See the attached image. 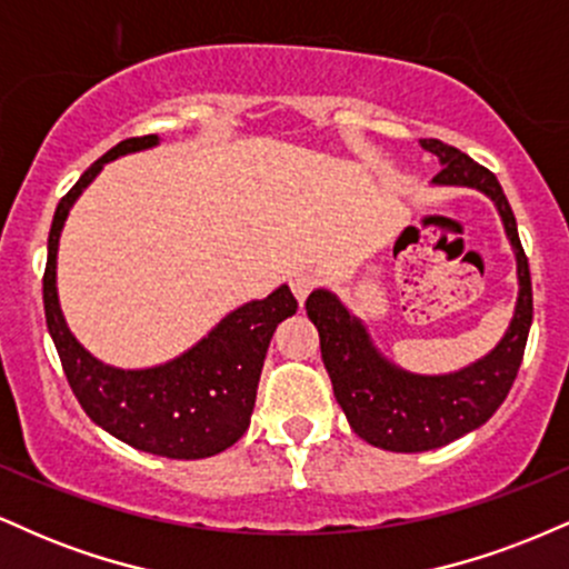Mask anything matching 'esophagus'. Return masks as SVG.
I'll return each mask as SVG.
<instances>
[{"instance_id": "obj_1", "label": "esophagus", "mask_w": 569, "mask_h": 569, "mask_svg": "<svg viewBox=\"0 0 569 569\" xmlns=\"http://www.w3.org/2000/svg\"><path fill=\"white\" fill-rule=\"evenodd\" d=\"M316 283H318V278H316V272H312V270H297V272H293V276L289 278V286H291L293 297L299 299V305L305 302L307 293L316 289Z\"/></svg>"}]
</instances>
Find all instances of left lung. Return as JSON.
Wrapping results in <instances>:
<instances>
[{"instance_id": "obj_1", "label": "left lung", "mask_w": 569, "mask_h": 569, "mask_svg": "<svg viewBox=\"0 0 569 569\" xmlns=\"http://www.w3.org/2000/svg\"><path fill=\"white\" fill-rule=\"evenodd\" d=\"M420 147L441 162L433 184L479 189L495 202L513 248L519 297L500 342L471 367L449 375H415L396 367L375 348L367 326L339 302L337 293L316 289L307 297L305 310L321 337L323 367L335 385L337 403L363 441L388 452H428L485 426L511 390L532 326L530 264L500 181L439 139H420Z\"/></svg>"}]
</instances>
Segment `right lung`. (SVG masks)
Returning a JSON list of instances; mask_svg holds the SVG:
<instances>
[{
  "instance_id": "1",
  "label": "right lung",
  "mask_w": 569,
  "mask_h": 569,
  "mask_svg": "<svg viewBox=\"0 0 569 569\" xmlns=\"http://www.w3.org/2000/svg\"><path fill=\"white\" fill-rule=\"evenodd\" d=\"M158 143V136L120 141L58 202L42 278L44 321L71 390L96 426L141 452L200 460L224 452L248 430L270 339L278 323L297 312L289 286L283 283L270 297L240 305L192 348L149 369H117L98 361L71 335L58 302V240L71 206L107 162Z\"/></svg>"
}]
</instances>
